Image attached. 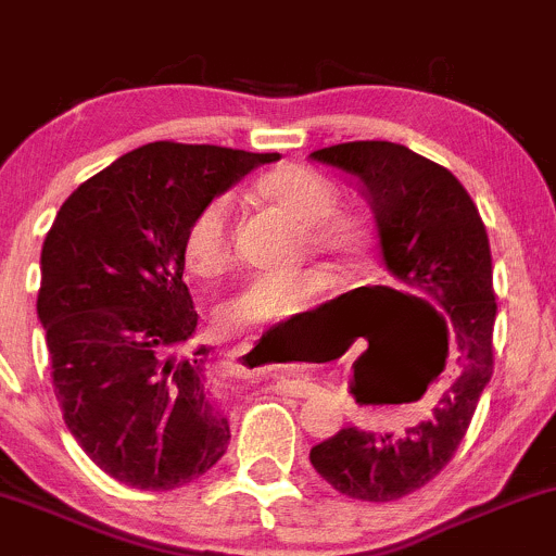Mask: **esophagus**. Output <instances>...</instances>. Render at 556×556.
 Masks as SVG:
<instances>
[{"label": "esophagus", "instance_id": "1", "mask_svg": "<svg viewBox=\"0 0 556 556\" xmlns=\"http://www.w3.org/2000/svg\"><path fill=\"white\" fill-rule=\"evenodd\" d=\"M262 364H265V356H262V351L256 345H240L238 351H232V366H236V369H260ZM280 386L302 399L311 396V393L316 391V382L305 380V377H280Z\"/></svg>", "mask_w": 556, "mask_h": 556}]
</instances>
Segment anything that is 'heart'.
<instances>
[{
  "mask_svg": "<svg viewBox=\"0 0 556 556\" xmlns=\"http://www.w3.org/2000/svg\"><path fill=\"white\" fill-rule=\"evenodd\" d=\"M254 194L302 227L307 249L342 265H356L371 249V232L362 216L340 211V190L318 170L283 165L254 185ZM181 254L198 278H216L232 265V203L225 194L205 200L192 214L181 238ZM331 289L326 270L291 276H254L240 283L216 311L227 334L270 331L313 307Z\"/></svg>",
  "mask_w": 556,
  "mask_h": 556,
  "instance_id": "heart-1",
  "label": "heart"
}]
</instances>
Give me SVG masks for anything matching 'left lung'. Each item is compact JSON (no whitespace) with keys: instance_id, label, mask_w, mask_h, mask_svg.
<instances>
[{"instance_id":"1","label":"left lung","mask_w":556,"mask_h":556,"mask_svg":"<svg viewBox=\"0 0 556 556\" xmlns=\"http://www.w3.org/2000/svg\"><path fill=\"white\" fill-rule=\"evenodd\" d=\"M311 160L358 181L388 273L412 291L404 296L442 313L439 337L426 345L420 377L404 396L417 402L426 393L422 420L399 437L348 426L311 450L313 468L337 492L388 503L420 490L447 466L492 377L497 305L488 230L466 187L444 165L402 144L348 141L311 152ZM428 381L438 382L431 394Z\"/></svg>"}]
</instances>
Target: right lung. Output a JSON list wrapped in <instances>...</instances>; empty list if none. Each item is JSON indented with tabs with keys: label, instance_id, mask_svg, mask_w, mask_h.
I'll use <instances>...</instances> for the list:
<instances>
[{
	"label": "right lung",
	"instance_id": "1",
	"mask_svg": "<svg viewBox=\"0 0 556 556\" xmlns=\"http://www.w3.org/2000/svg\"><path fill=\"white\" fill-rule=\"evenodd\" d=\"M278 152L154 141L66 198L42 245L37 316L55 396L85 455L136 490L203 477L230 444L181 238L192 214Z\"/></svg>",
	"mask_w": 556,
	"mask_h": 556
}]
</instances>
